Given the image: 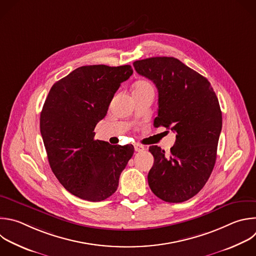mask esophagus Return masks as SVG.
<instances>
[{
	"instance_id": "esophagus-1",
	"label": "esophagus",
	"mask_w": 256,
	"mask_h": 256,
	"mask_svg": "<svg viewBox=\"0 0 256 256\" xmlns=\"http://www.w3.org/2000/svg\"><path fill=\"white\" fill-rule=\"evenodd\" d=\"M134 150L136 152H142V150H144V146L140 144H134Z\"/></svg>"
}]
</instances>
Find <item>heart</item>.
<instances>
[{"label":"heart","mask_w":256,"mask_h":256,"mask_svg":"<svg viewBox=\"0 0 256 256\" xmlns=\"http://www.w3.org/2000/svg\"><path fill=\"white\" fill-rule=\"evenodd\" d=\"M152 92L154 88L152 85L146 80H138L134 84L132 92Z\"/></svg>","instance_id":"heart-1"}]
</instances>
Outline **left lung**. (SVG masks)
Here are the masks:
<instances>
[{"label": "left lung", "mask_w": 256, "mask_h": 256, "mask_svg": "<svg viewBox=\"0 0 256 256\" xmlns=\"http://www.w3.org/2000/svg\"><path fill=\"white\" fill-rule=\"evenodd\" d=\"M134 67L158 88L154 126L176 132L170 156L158 146H150L154 160L148 186L162 201H187L204 187L216 162L222 128L218 98L207 78L177 58H146L134 61Z\"/></svg>", "instance_id": "1"}]
</instances>
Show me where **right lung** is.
<instances>
[{"instance_id":"add662e5","label":"right lung","mask_w":256,"mask_h":256,"mask_svg":"<svg viewBox=\"0 0 256 256\" xmlns=\"http://www.w3.org/2000/svg\"><path fill=\"white\" fill-rule=\"evenodd\" d=\"M130 65L81 66L53 84L40 116V132L52 172L72 195L106 200L134 154V146L94 140V128L108 114Z\"/></svg>"}]
</instances>
